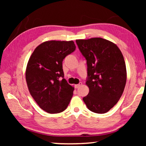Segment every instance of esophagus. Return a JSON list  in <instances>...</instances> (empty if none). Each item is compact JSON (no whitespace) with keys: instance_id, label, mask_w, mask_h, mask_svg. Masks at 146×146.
I'll use <instances>...</instances> for the list:
<instances>
[{"instance_id":"esophagus-1","label":"esophagus","mask_w":146,"mask_h":146,"mask_svg":"<svg viewBox=\"0 0 146 146\" xmlns=\"http://www.w3.org/2000/svg\"><path fill=\"white\" fill-rule=\"evenodd\" d=\"M82 84V82H80L79 84H75V86H74V87H75V88H78Z\"/></svg>"}]
</instances>
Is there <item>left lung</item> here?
<instances>
[{"mask_svg": "<svg viewBox=\"0 0 146 146\" xmlns=\"http://www.w3.org/2000/svg\"><path fill=\"white\" fill-rule=\"evenodd\" d=\"M87 63L86 84L90 89L83 98L92 112L103 114L119 100L126 83L123 56L116 44L102 38L76 40Z\"/></svg>", "mask_w": 146, "mask_h": 146, "instance_id": "1", "label": "left lung"}]
</instances>
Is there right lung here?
I'll use <instances>...</instances> for the list:
<instances>
[{
    "label": "right lung",
    "mask_w": 146,
    "mask_h": 146,
    "mask_svg": "<svg viewBox=\"0 0 146 146\" xmlns=\"http://www.w3.org/2000/svg\"><path fill=\"white\" fill-rule=\"evenodd\" d=\"M75 49L73 41H47L29 59L26 80L29 93L47 113L62 112L72 98L74 88L64 78L62 61Z\"/></svg>",
    "instance_id": "obj_1"
}]
</instances>
